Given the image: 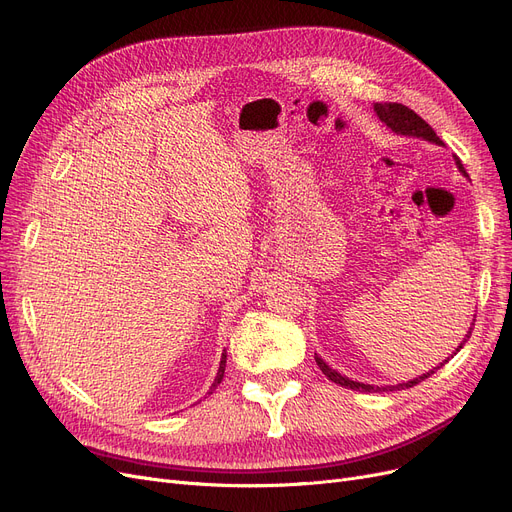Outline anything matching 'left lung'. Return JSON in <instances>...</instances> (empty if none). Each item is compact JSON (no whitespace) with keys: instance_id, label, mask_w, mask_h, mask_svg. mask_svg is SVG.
<instances>
[{"instance_id":"1","label":"left lung","mask_w":512,"mask_h":512,"mask_svg":"<svg viewBox=\"0 0 512 512\" xmlns=\"http://www.w3.org/2000/svg\"><path fill=\"white\" fill-rule=\"evenodd\" d=\"M374 113L379 115V119L387 125V127H391L395 133H402V136H416V138H422V140H429V142H435V144H443L441 142V138L437 136V133L433 131V127L422 119V117H418L412 108H408V106H404V104H397V102H376L374 104ZM456 165H458V169L462 171V173H466L464 171V167H462V163L456 159ZM475 324V322H473ZM471 332H473V328L469 330V335H466V339L458 345V349L456 351H460L462 349V345L471 339ZM448 362V360H446ZM443 362V364H446ZM316 364L320 366V370L328 376V381H332V383H337V385H341V387H345V389H353V391H368V393H374V391H399V389H408V387H414V385H418V383H422L427 379V376H431L433 372H437L443 364H439L437 368H433L431 372H427V374H422V376H418V379H414V381H408V383H402V385H391V387H372V385H364V383H355V381H349V379H345V376H341L337 370H332V368H328V364L320 358V355H316Z\"/></svg>"}]
</instances>
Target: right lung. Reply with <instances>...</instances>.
<instances>
[{"mask_svg": "<svg viewBox=\"0 0 512 512\" xmlns=\"http://www.w3.org/2000/svg\"><path fill=\"white\" fill-rule=\"evenodd\" d=\"M224 370H226V349H224V353H221V364H219L217 379H215V383H213V387H211V391H209V393H213V389L221 383V379H224Z\"/></svg>", "mask_w": 512, "mask_h": 512, "instance_id": "1", "label": "right lung"}]
</instances>
